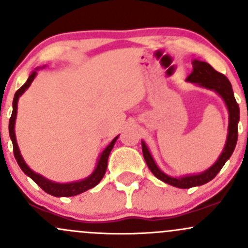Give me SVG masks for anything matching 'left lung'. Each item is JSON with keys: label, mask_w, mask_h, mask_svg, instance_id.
I'll list each match as a JSON object with an SVG mask.
<instances>
[{"label": "left lung", "mask_w": 248, "mask_h": 248, "mask_svg": "<svg viewBox=\"0 0 248 248\" xmlns=\"http://www.w3.org/2000/svg\"><path fill=\"white\" fill-rule=\"evenodd\" d=\"M192 72L186 78L187 82L196 83L201 87L205 88V89L214 90L225 101L226 106H227L228 113H229V124H228V134H227V141H226L225 148H223L222 153L218 157L217 160L215 161L213 166H210L208 170L199 174H191V176H184L176 178V177H171L169 174L164 173L160 169L158 168L155 161L153 160L152 155H151L150 151H148L147 146L144 141H141L142 147V155H144L145 161L147 164L148 169L151 172L157 177L160 181L165 182V183L170 184L172 186L179 187V189H189L192 186H203V184L208 183L215 178L216 174L220 172L221 169L226 164V161L231 158L232 153L234 152L236 141H238V122L240 120V109H239V104L236 103L235 97H234L233 89H232V84L228 80V78L225 75L220 74L216 71L215 69L205 62L196 61L195 59L192 62Z\"/></svg>", "instance_id": "left-lung-1"}]
</instances>
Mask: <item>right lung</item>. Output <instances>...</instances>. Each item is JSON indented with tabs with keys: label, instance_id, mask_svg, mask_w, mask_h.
Here are the masks:
<instances>
[{
	"label": "right lung",
	"instance_id": "1",
	"mask_svg": "<svg viewBox=\"0 0 248 248\" xmlns=\"http://www.w3.org/2000/svg\"><path fill=\"white\" fill-rule=\"evenodd\" d=\"M35 76H36V71H33L32 74L30 75V77H28L27 82H26L25 84H23L22 87L15 93L14 100H13V113L9 119V135L13 142V148H14V157L16 159L21 170L25 172L28 177H31V178H32L33 181H34L35 183L38 184V186H40L45 192H47V194L56 197L76 196V195L82 194V192L87 191V190L96 186L98 183H100L101 179L103 178L104 173H106L107 165H108V157L109 155H110V151L113 150L114 144H115V141L119 137L114 138L113 141L104 148V151L101 153L100 158H98L97 165H96L95 170H93V172L89 177H87L85 179H82V181L74 182V183H65V184L54 183V182L48 181V179H46L45 177L40 176V174L35 173L34 171L31 170V169L28 168L27 164L25 163V160H23L22 155H21L20 153L19 146H17V142H16V137H15L14 126H15V120H16V113H17V101H19L20 96L22 95L28 88H30V85L32 84L33 79H34Z\"/></svg>",
	"mask_w": 248,
	"mask_h": 248
}]
</instances>
